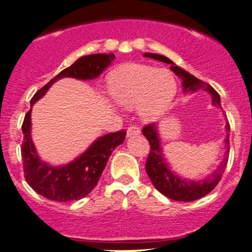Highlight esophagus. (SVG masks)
<instances>
[{
  "label": "esophagus",
  "instance_id": "obj_1",
  "mask_svg": "<svg viewBox=\"0 0 252 252\" xmlns=\"http://www.w3.org/2000/svg\"><path fill=\"white\" fill-rule=\"evenodd\" d=\"M140 134V127L134 125V124H130L127 128V136H133V135H138Z\"/></svg>",
  "mask_w": 252,
  "mask_h": 252
}]
</instances>
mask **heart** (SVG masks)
Returning a JSON list of instances; mask_svg holds the SVG:
<instances>
[{
	"instance_id": "obj_1",
	"label": "heart",
	"mask_w": 252,
	"mask_h": 252,
	"mask_svg": "<svg viewBox=\"0 0 252 252\" xmlns=\"http://www.w3.org/2000/svg\"><path fill=\"white\" fill-rule=\"evenodd\" d=\"M109 91L120 105H136L143 119L153 120L171 104L177 84L169 70L133 63L125 64L110 74Z\"/></svg>"
}]
</instances>
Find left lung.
Instances as JSON below:
<instances>
[{"label": "left lung", "mask_w": 252, "mask_h": 252, "mask_svg": "<svg viewBox=\"0 0 252 252\" xmlns=\"http://www.w3.org/2000/svg\"><path fill=\"white\" fill-rule=\"evenodd\" d=\"M145 57L154 59V60H158L161 62H165V63H171V70L177 74L179 77L183 78V87H184L185 91H195L202 88V89L210 91L212 97H213L214 105L221 107L220 96H219V94L210 86V84L202 82V81L193 76V75L189 74L188 71L183 70L182 68L175 66L174 62L170 60V59L163 57V55L146 53ZM226 128L228 132H229L230 125L228 122L226 124ZM142 133L149 141L150 146L149 155L146 161V171L149 176L150 181H152L155 188L158 189V191L161 192L162 194H164L165 197L177 201H193L210 193L215 186L218 185V183L220 182L228 163V154H229V133H228L226 138V154H224V158L222 159L221 164L219 165V168L217 170H215L214 174L208 176L207 178L202 179V181L197 182L186 181V179L179 178L178 176L172 174L171 170L168 168V165L165 164L164 158H163L161 147H159L158 132H156L154 124H148V125L143 126Z\"/></svg>", "instance_id": "obj_1"}]
</instances>
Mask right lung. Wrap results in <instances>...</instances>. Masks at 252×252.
Listing matches in <instances>:
<instances>
[{
  "instance_id": "1",
  "label": "right lung",
  "mask_w": 252,
  "mask_h": 252,
  "mask_svg": "<svg viewBox=\"0 0 252 252\" xmlns=\"http://www.w3.org/2000/svg\"><path fill=\"white\" fill-rule=\"evenodd\" d=\"M114 60L111 54H93L82 57L70 67L60 71L57 76L39 89L31 99V105L37 102L50 89L52 84L62 77H74L91 80L102 74L103 70ZM31 110L25 114L22 130L24 139L21 146L23 170L28 184L42 197L54 201H74L87 197L97 185L110 155L117 146L125 140L126 130L106 134L94 141L90 148L80 158L64 166H51L39 159L32 143Z\"/></svg>"
}]
</instances>
